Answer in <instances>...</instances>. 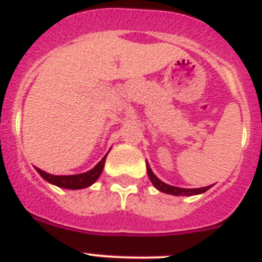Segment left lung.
Wrapping results in <instances>:
<instances>
[{"instance_id": "1", "label": "left lung", "mask_w": 262, "mask_h": 262, "mask_svg": "<svg viewBox=\"0 0 262 262\" xmlns=\"http://www.w3.org/2000/svg\"><path fill=\"white\" fill-rule=\"evenodd\" d=\"M147 171L148 175H149V179L152 182L153 186L161 192H165V193H169V195H174V196H192V195H199V193H204L205 191L210 188L212 186L208 187H201V188H179V187H174V186H169V184L164 183L162 181L156 177L153 174L152 169H150L149 164L147 162Z\"/></svg>"}]
</instances>
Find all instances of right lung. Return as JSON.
Segmentation results:
<instances>
[{"mask_svg": "<svg viewBox=\"0 0 262 262\" xmlns=\"http://www.w3.org/2000/svg\"><path fill=\"white\" fill-rule=\"evenodd\" d=\"M107 155V153H106ZM105 160H106V156H104L100 162L96 165L93 169H91L90 171L83 172V174H75V175H52L49 172H45L42 170H40L38 167H36L37 172L41 175L42 178L45 179L49 183L54 184L57 187H61V188H67V189H80V188H87L91 184L95 183L98 179V177L101 175L102 169H104Z\"/></svg>", "mask_w": 262, "mask_h": 262, "instance_id": "right-lung-1", "label": "right lung"}]
</instances>
